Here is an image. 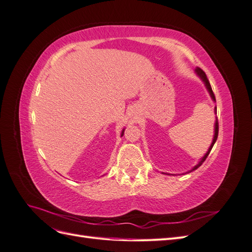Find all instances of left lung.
<instances>
[{
	"label": "left lung",
	"mask_w": 252,
	"mask_h": 252,
	"mask_svg": "<svg viewBox=\"0 0 252 252\" xmlns=\"http://www.w3.org/2000/svg\"><path fill=\"white\" fill-rule=\"evenodd\" d=\"M194 71H195V74L197 75V77H199V78L202 80V82L204 83V85H205L206 89H207V91H208L209 94H210L211 100H212L213 102H216V96H215V94H213V93H212V89H211V86H210V83H209V81H208L207 77H206L205 72L201 69V68H199V67H197ZM215 114H217V106L215 107ZM213 132H215V134H213V139H212V142H211V144H210V146H209V148H208L207 152H206V154L204 155V157H203V158H201V159L199 161V163H197L195 166H193V167H192L191 169H190V170H189V171H187V172H185V173H189V172H191V171H193V170H195V169L199 168V167L204 163V161L206 159V158H207V157H208V155L210 154V151H211V149H212V147H213V145H215V143L217 142L218 134H219L218 118H216V122H215V129H213ZM162 173H163V174H166V175H174V174L166 173V172H162ZM185 173H183V174H185Z\"/></svg>",
	"instance_id": "left-lung-1"
}]
</instances>
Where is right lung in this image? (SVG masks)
Here are the masks:
<instances>
[{
    "label": "right lung",
    "mask_w": 252,
    "mask_h": 252,
    "mask_svg": "<svg viewBox=\"0 0 252 252\" xmlns=\"http://www.w3.org/2000/svg\"><path fill=\"white\" fill-rule=\"evenodd\" d=\"M124 131H125V128H123V130H122V132H121V136H123V134H124Z\"/></svg>",
    "instance_id": "add662e5"
}]
</instances>
